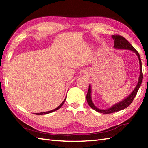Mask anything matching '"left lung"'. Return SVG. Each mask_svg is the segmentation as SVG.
I'll use <instances>...</instances> for the list:
<instances>
[{
  "mask_svg": "<svg viewBox=\"0 0 148 148\" xmlns=\"http://www.w3.org/2000/svg\"><path fill=\"white\" fill-rule=\"evenodd\" d=\"M112 37L113 40H114V48H115L116 49H126V50H130L132 52H134L135 54L137 55L139 59V62L140 75L138 79V84L135 87L133 91H132L127 97L124 98L123 100H122L115 104L112 105L111 107L106 109H99L94 104L93 102L92 101V97H91V86L89 85L88 92L86 96L87 102H88L89 106L91 108H92L94 110H95L97 112H99L100 113H103V114H111V113L115 112L121 110H123V109H124L126 108H127L131 104L132 101L134 100L135 96H136V94H137L140 86L141 85L142 80H143L142 63H141V58H140V56L138 52L136 50V49L134 48V47L132 46V45L129 42L125 39L124 37L121 36L119 35H112Z\"/></svg>",
  "mask_w": 148,
  "mask_h": 148,
  "instance_id": "8db88e82",
  "label": "left lung"
}]
</instances>
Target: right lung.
<instances>
[{
	"mask_svg": "<svg viewBox=\"0 0 148 148\" xmlns=\"http://www.w3.org/2000/svg\"><path fill=\"white\" fill-rule=\"evenodd\" d=\"M66 97H66V98H65V99L64 100V101L62 102V103L60 104L59 106L57 108H56V109H53V110H52V111H47V112H39V113H35V114H37V115H44V114H49V113H51V112H54V111H57V110H58L59 109H60V108L62 107V106L64 104V102H65V101H66Z\"/></svg>",
	"mask_w": 148,
	"mask_h": 148,
	"instance_id": "obj_1",
	"label": "right lung"
}]
</instances>
